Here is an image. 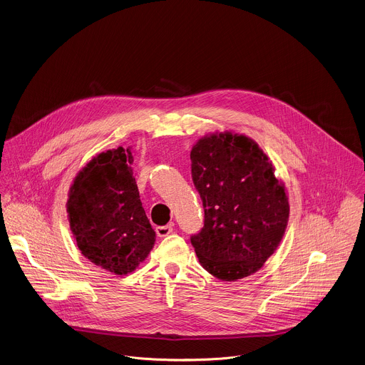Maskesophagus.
Here are the masks:
<instances>
[{
	"instance_id": "obj_1",
	"label": "esophagus",
	"mask_w": 365,
	"mask_h": 365,
	"mask_svg": "<svg viewBox=\"0 0 365 365\" xmlns=\"http://www.w3.org/2000/svg\"><path fill=\"white\" fill-rule=\"evenodd\" d=\"M172 230H173L172 224H168V225H158V227L155 228L158 237H166V235H169V234L172 232Z\"/></svg>"
}]
</instances>
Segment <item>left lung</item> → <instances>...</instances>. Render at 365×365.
<instances>
[{
  "label": "left lung",
  "mask_w": 365,
  "mask_h": 365,
  "mask_svg": "<svg viewBox=\"0 0 365 365\" xmlns=\"http://www.w3.org/2000/svg\"><path fill=\"white\" fill-rule=\"evenodd\" d=\"M205 225L190 237L202 267L225 282L255 274L278 248L289 219L285 186L255 141L220 133L190 152Z\"/></svg>",
  "instance_id": "8db88e82"
}]
</instances>
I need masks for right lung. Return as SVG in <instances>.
Returning <instances> with one entry per match:
<instances>
[{
	"label": "right lung",
	"mask_w": 365,
	"mask_h": 365,
	"mask_svg": "<svg viewBox=\"0 0 365 365\" xmlns=\"http://www.w3.org/2000/svg\"><path fill=\"white\" fill-rule=\"evenodd\" d=\"M133 162L130 148L98 153L74 178L66 203L81 254L115 275L133 272L155 244Z\"/></svg>",
	"instance_id": "add662e5"
}]
</instances>
